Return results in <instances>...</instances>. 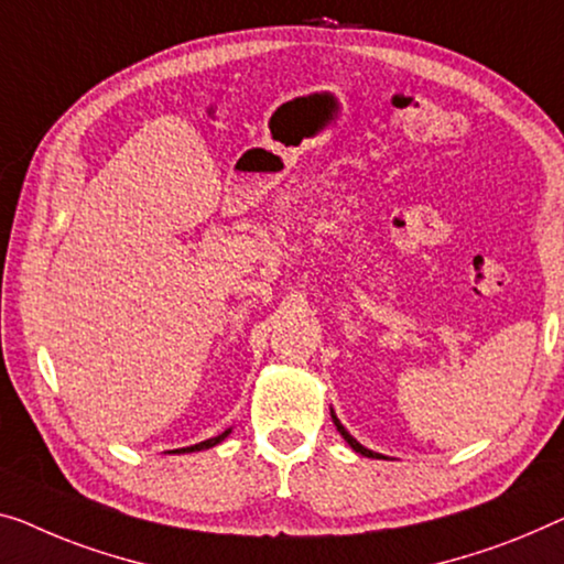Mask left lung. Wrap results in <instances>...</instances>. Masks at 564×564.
<instances>
[{
	"mask_svg": "<svg viewBox=\"0 0 564 564\" xmlns=\"http://www.w3.org/2000/svg\"><path fill=\"white\" fill-rule=\"evenodd\" d=\"M332 420H334L336 431H339V433H341V438H344V441H347V443L351 445V451L362 453V456H367V458H384V456H382V453H375V451H369V448H365V445H362V443H357L355 438H351V435L347 433V427H344V425L339 423V417H336L334 413H332Z\"/></svg>",
	"mask_w": 564,
	"mask_h": 564,
	"instance_id": "obj_1",
	"label": "left lung"
}]
</instances>
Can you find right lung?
I'll return each mask as SVG.
<instances>
[{"label": "right lung", "mask_w": 564, "mask_h": 564, "mask_svg": "<svg viewBox=\"0 0 564 564\" xmlns=\"http://www.w3.org/2000/svg\"><path fill=\"white\" fill-rule=\"evenodd\" d=\"M230 435V427L225 433H220V435H215V438H207V441H202V443H195V445H187V448H176V451H170V453H195V451H207V448H213V445H217L220 441H225Z\"/></svg>", "instance_id": "add662e5"}]
</instances>
